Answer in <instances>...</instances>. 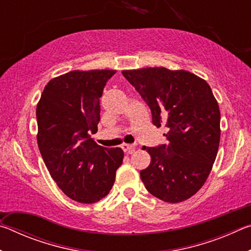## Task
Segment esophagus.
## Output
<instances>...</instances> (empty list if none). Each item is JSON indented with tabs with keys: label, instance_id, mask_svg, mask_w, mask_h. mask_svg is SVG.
Returning a JSON list of instances; mask_svg holds the SVG:
<instances>
[{
	"label": "esophagus",
	"instance_id": "esophagus-1",
	"mask_svg": "<svg viewBox=\"0 0 251 251\" xmlns=\"http://www.w3.org/2000/svg\"><path fill=\"white\" fill-rule=\"evenodd\" d=\"M135 144H123L122 145L123 151H124L126 154H131V152L135 151Z\"/></svg>",
	"mask_w": 251,
	"mask_h": 251
}]
</instances>
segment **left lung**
<instances>
[{"label":"left lung","instance_id":"left-lung-1","mask_svg":"<svg viewBox=\"0 0 251 251\" xmlns=\"http://www.w3.org/2000/svg\"><path fill=\"white\" fill-rule=\"evenodd\" d=\"M123 75L151 108L152 124L168 128L166 144L143 146L151 161L141 171L142 181L161 201H184L205 184L217 156L220 112L211 88L193 73L165 67Z\"/></svg>","mask_w":251,"mask_h":251}]
</instances>
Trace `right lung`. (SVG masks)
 I'll return each instance as SVG.
<instances>
[{
    "mask_svg": "<svg viewBox=\"0 0 251 251\" xmlns=\"http://www.w3.org/2000/svg\"><path fill=\"white\" fill-rule=\"evenodd\" d=\"M116 71H73L50 80L36 107L37 145L57 186L75 201H100L112 189L122 148L97 145L100 99Z\"/></svg>",
    "mask_w": 251,
    "mask_h": 251,
    "instance_id": "1",
    "label": "right lung"
}]
</instances>
